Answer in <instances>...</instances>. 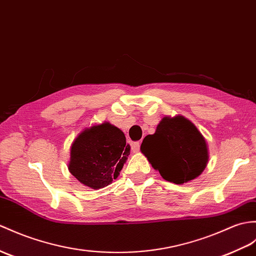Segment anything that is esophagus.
<instances>
[{
	"label": "esophagus",
	"instance_id": "obj_1",
	"mask_svg": "<svg viewBox=\"0 0 256 256\" xmlns=\"http://www.w3.org/2000/svg\"><path fill=\"white\" fill-rule=\"evenodd\" d=\"M130 147H132V152H140V142H133L132 145H130Z\"/></svg>",
	"mask_w": 256,
	"mask_h": 256
}]
</instances>
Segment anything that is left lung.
Masks as SVG:
<instances>
[{
	"instance_id": "obj_1",
	"label": "left lung",
	"mask_w": 256,
	"mask_h": 256,
	"mask_svg": "<svg viewBox=\"0 0 256 256\" xmlns=\"http://www.w3.org/2000/svg\"><path fill=\"white\" fill-rule=\"evenodd\" d=\"M140 150L164 180L176 184L194 180L208 162L204 136L182 116H164L156 132L142 140Z\"/></svg>"
}]
</instances>
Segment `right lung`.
<instances>
[{"mask_svg":"<svg viewBox=\"0 0 256 256\" xmlns=\"http://www.w3.org/2000/svg\"><path fill=\"white\" fill-rule=\"evenodd\" d=\"M130 147L120 128L104 122L85 128L70 146L68 170L94 190L116 180L130 155Z\"/></svg>","mask_w":256,"mask_h":256,"instance_id":"obj_1","label":"right lung"}]
</instances>
